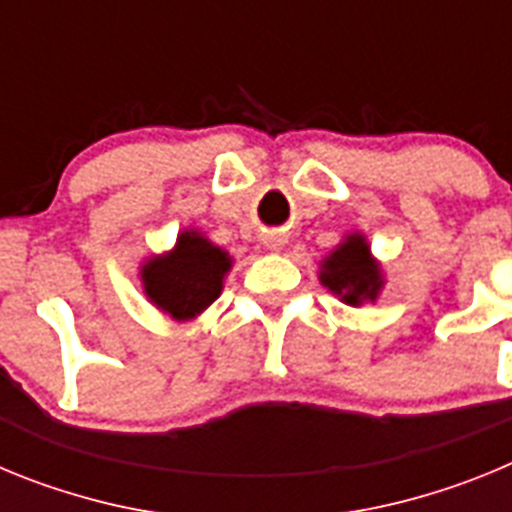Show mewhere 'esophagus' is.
<instances>
[{
    "label": "esophagus",
    "instance_id": "34e87169",
    "mask_svg": "<svg viewBox=\"0 0 512 512\" xmlns=\"http://www.w3.org/2000/svg\"><path fill=\"white\" fill-rule=\"evenodd\" d=\"M284 243H287V238H284V233H279V230H271V233L264 235V246L269 248V251H282Z\"/></svg>",
    "mask_w": 512,
    "mask_h": 512
}]
</instances>
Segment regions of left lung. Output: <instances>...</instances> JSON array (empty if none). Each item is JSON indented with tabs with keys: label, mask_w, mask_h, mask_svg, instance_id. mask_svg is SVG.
I'll use <instances>...</instances> for the list:
<instances>
[{
	"label": "left lung",
	"mask_w": 512,
	"mask_h": 512,
	"mask_svg": "<svg viewBox=\"0 0 512 512\" xmlns=\"http://www.w3.org/2000/svg\"><path fill=\"white\" fill-rule=\"evenodd\" d=\"M318 279L330 295H336L348 307L377 302L384 289L382 264L374 259L372 246L359 230L343 235V241L320 261Z\"/></svg>",
	"instance_id": "obj_1"
}]
</instances>
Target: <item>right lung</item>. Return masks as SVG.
<instances>
[{
  "mask_svg": "<svg viewBox=\"0 0 512 512\" xmlns=\"http://www.w3.org/2000/svg\"><path fill=\"white\" fill-rule=\"evenodd\" d=\"M233 256L215 246L200 230L187 228L176 235L171 251L153 253L140 264V284L156 310L176 323H189L220 297Z\"/></svg>",
  "mask_w": 512,
  "mask_h": 512,
  "instance_id": "1",
  "label": "right lung"
}]
</instances>
